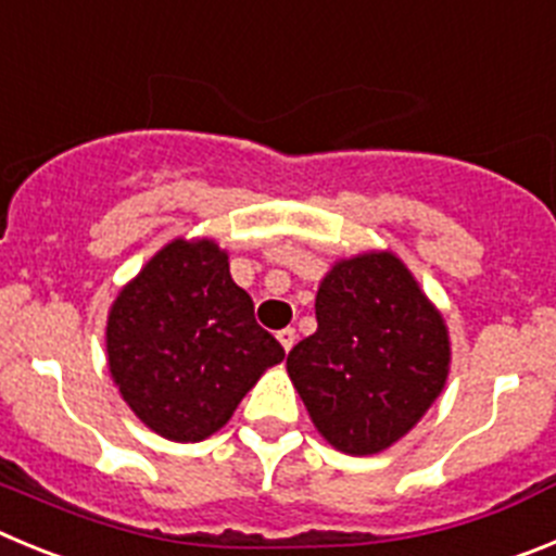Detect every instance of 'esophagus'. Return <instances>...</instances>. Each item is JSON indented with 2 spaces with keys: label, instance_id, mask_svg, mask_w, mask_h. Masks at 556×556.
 <instances>
[{
  "label": "esophagus",
  "instance_id": "34e87169",
  "mask_svg": "<svg viewBox=\"0 0 556 556\" xmlns=\"http://www.w3.org/2000/svg\"><path fill=\"white\" fill-rule=\"evenodd\" d=\"M277 338H279V343H282L285 352H290V349H293V343H296V329H290V327L282 329Z\"/></svg>",
  "mask_w": 556,
  "mask_h": 556
}]
</instances>
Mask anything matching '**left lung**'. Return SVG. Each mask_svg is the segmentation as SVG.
I'll return each mask as SVG.
<instances>
[{
	"instance_id": "obj_1",
	"label": "left lung",
	"mask_w": 556,
	"mask_h": 556,
	"mask_svg": "<svg viewBox=\"0 0 556 556\" xmlns=\"http://www.w3.org/2000/svg\"><path fill=\"white\" fill-rule=\"evenodd\" d=\"M315 321L288 354L309 421L338 452H384L446 388L452 340L443 315L396 254L363 252L321 279Z\"/></svg>"
}]
</instances>
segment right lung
Returning a JSON list of instances; mask_svg holds the SVG:
<instances>
[{
    "mask_svg": "<svg viewBox=\"0 0 556 556\" xmlns=\"http://www.w3.org/2000/svg\"><path fill=\"white\" fill-rule=\"evenodd\" d=\"M104 343L124 402L174 443L218 432L285 359L213 238H174L160 249L110 304Z\"/></svg>",
    "mask_w": 556,
    "mask_h": 556,
    "instance_id": "right-lung-1",
    "label": "right lung"
}]
</instances>
